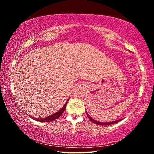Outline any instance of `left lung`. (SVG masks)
Returning a JSON list of instances; mask_svg holds the SVG:
<instances>
[{
  "instance_id": "8db88e82",
  "label": "left lung",
  "mask_w": 154,
  "mask_h": 154,
  "mask_svg": "<svg viewBox=\"0 0 154 154\" xmlns=\"http://www.w3.org/2000/svg\"><path fill=\"white\" fill-rule=\"evenodd\" d=\"M85 113H86V115L88 117V118L90 119L91 122H92L93 123H94L96 124H98V125H101V126H108V125H111V124H113L115 123H118L119 121L122 120V119H119V120H116V121H113V122H98V121H96L94 120L93 118H91V117L88 115V113H87V111H85Z\"/></svg>"
}]
</instances>
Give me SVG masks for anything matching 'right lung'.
Returning <instances> with one entry per match:
<instances>
[{
	"label": "right lung",
	"mask_w": 154,
	"mask_h": 154,
	"mask_svg": "<svg viewBox=\"0 0 154 154\" xmlns=\"http://www.w3.org/2000/svg\"><path fill=\"white\" fill-rule=\"evenodd\" d=\"M69 98L68 99V100L66 101V103H65V105L63 106V107H62L61 109H60V110L58 111H57L56 113H54L51 115V116H49L48 117H46V118H42V119H38V118H33V117H31L30 116L31 118H33L35 120H36V121H38V122H51V121H54L55 120V119H58L59 117H60L61 115L64 113V111L65 110V109H66V105H67V103L68 101H69Z\"/></svg>",
	"instance_id": "1"
}]
</instances>
